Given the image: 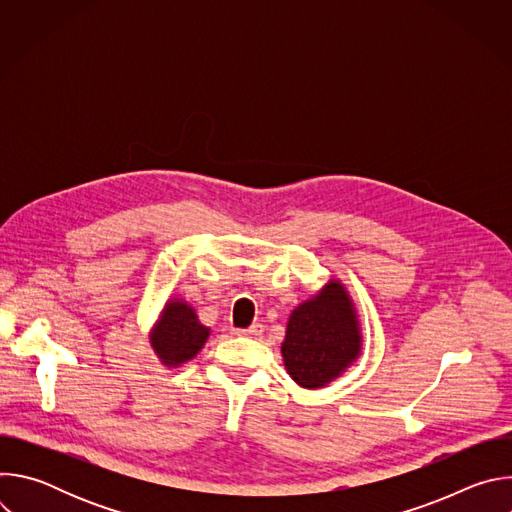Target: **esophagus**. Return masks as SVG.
I'll return each mask as SVG.
<instances>
[{
  "label": "esophagus",
  "mask_w": 512,
  "mask_h": 512,
  "mask_svg": "<svg viewBox=\"0 0 512 512\" xmlns=\"http://www.w3.org/2000/svg\"><path fill=\"white\" fill-rule=\"evenodd\" d=\"M261 332H263L261 324H253L251 328H245V330H235V334L243 336V338H259Z\"/></svg>",
  "instance_id": "esophagus-1"
}]
</instances>
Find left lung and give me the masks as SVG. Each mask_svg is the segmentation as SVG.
<instances>
[{"label":"left lung","mask_w":512,"mask_h":512,"mask_svg":"<svg viewBox=\"0 0 512 512\" xmlns=\"http://www.w3.org/2000/svg\"><path fill=\"white\" fill-rule=\"evenodd\" d=\"M281 354L289 377L306 389L326 387L358 358V320L342 283L332 279L291 312Z\"/></svg>","instance_id":"left-lung-1"}]
</instances>
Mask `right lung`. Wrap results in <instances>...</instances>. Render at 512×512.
<instances>
[{
  "label": "right lung",
  "mask_w": 512,
  "mask_h": 512,
  "mask_svg": "<svg viewBox=\"0 0 512 512\" xmlns=\"http://www.w3.org/2000/svg\"><path fill=\"white\" fill-rule=\"evenodd\" d=\"M210 330L198 322L196 312L182 300L168 302L150 340L168 367L194 358L204 346Z\"/></svg>",
  "instance_id": "1"
}]
</instances>
